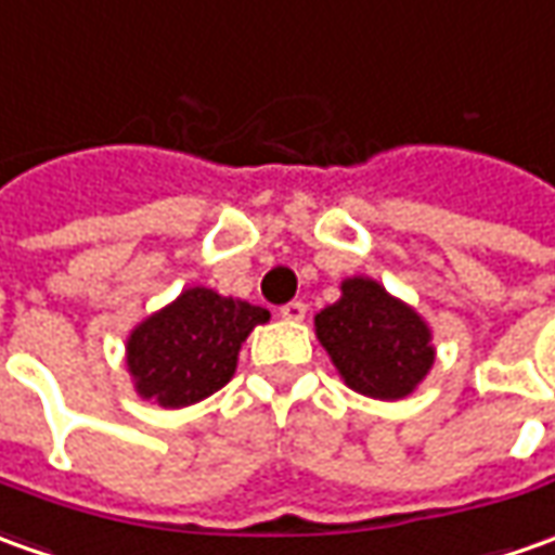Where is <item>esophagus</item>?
<instances>
[{
    "instance_id": "esophagus-1",
    "label": "esophagus",
    "mask_w": 555,
    "mask_h": 555,
    "mask_svg": "<svg viewBox=\"0 0 555 555\" xmlns=\"http://www.w3.org/2000/svg\"><path fill=\"white\" fill-rule=\"evenodd\" d=\"M279 315H282L285 322H304V315H307V304L292 300V304H285V307L279 309Z\"/></svg>"
}]
</instances>
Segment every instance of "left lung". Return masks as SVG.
<instances>
[{
    "label": "left lung",
    "mask_w": 555,
    "mask_h": 555,
    "mask_svg": "<svg viewBox=\"0 0 555 555\" xmlns=\"http://www.w3.org/2000/svg\"><path fill=\"white\" fill-rule=\"evenodd\" d=\"M315 337L346 386L373 401H401L435 367V337L416 309L371 276L340 282V300L315 315Z\"/></svg>",
    "instance_id": "left-lung-1"
}]
</instances>
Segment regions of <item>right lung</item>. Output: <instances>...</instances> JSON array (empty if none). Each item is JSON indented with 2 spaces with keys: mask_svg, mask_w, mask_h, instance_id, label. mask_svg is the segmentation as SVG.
Segmentation results:
<instances>
[{
  "mask_svg": "<svg viewBox=\"0 0 555 555\" xmlns=\"http://www.w3.org/2000/svg\"><path fill=\"white\" fill-rule=\"evenodd\" d=\"M263 307L215 288H184L172 304L145 315L127 337V373L135 395L164 410H182L228 386L240 349L258 325Z\"/></svg>",
  "mask_w": 555,
  "mask_h": 555,
  "instance_id": "right-lung-1",
  "label": "right lung"
}]
</instances>
